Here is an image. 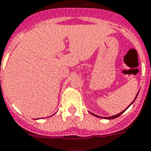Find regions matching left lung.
Segmentation results:
<instances>
[{
  "instance_id": "left-lung-1",
  "label": "left lung",
  "mask_w": 151,
  "mask_h": 151,
  "mask_svg": "<svg viewBox=\"0 0 151 151\" xmlns=\"http://www.w3.org/2000/svg\"><path fill=\"white\" fill-rule=\"evenodd\" d=\"M138 93H137V95H136V97H135V98H134V100L135 99H136V98H137V96H138ZM134 101H133V102H134ZM132 102V103H133ZM131 103V104H132ZM131 104H130V105H131ZM130 105H129V106H130ZM128 106V107H129ZM128 107H127V108H128ZM127 109H126V110H127ZM126 110H123V111H122L121 113H119V114H116V115H114V116H111V117H106V118H107V119H114V118H118V117H119V116L121 115L122 114V113L124 112V111H126ZM91 114H92V113H91ZM93 115H94V116H96V117H99V116H98V115H96V114H92Z\"/></svg>"
}]
</instances>
